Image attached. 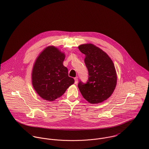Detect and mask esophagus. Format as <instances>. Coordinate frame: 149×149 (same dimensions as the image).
Listing matches in <instances>:
<instances>
[{
	"label": "esophagus",
	"instance_id": "obj_1",
	"mask_svg": "<svg viewBox=\"0 0 149 149\" xmlns=\"http://www.w3.org/2000/svg\"><path fill=\"white\" fill-rule=\"evenodd\" d=\"M74 80H75V84H77L78 81V78H74Z\"/></svg>",
	"mask_w": 149,
	"mask_h": 149
}]
</instances>
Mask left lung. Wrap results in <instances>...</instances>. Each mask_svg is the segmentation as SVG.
<instances>
[{
  "label": "left lung",
  "mask_w": 149,
  "mask_h": 149,
  "mask_svg": "<svg viewBox=\"0 0 149 149\" xmlns=\"http://www.w3.org/2000/svg\"><path fill=\"white\" fill-rule=\"evenodd\" d=\"M78 49L86 56L84 63L88 72L87 82L80 81L78 88L89 103H101L116 88L117 77L114 63L105 52L93 44L81 45Z\"/></svg>",
  "instance_id": "8db88e82"
}]
</instances>
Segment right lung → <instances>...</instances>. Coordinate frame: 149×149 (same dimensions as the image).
I'll use <instances>...</instances> for the list:
<instances>
[{
  "mask_svg": "<svg viewBox=\"0 0 149 149\" xmlns=\"http://www.w3.org/2000/svg\"><path fill=\"white\" fill-rule=\"evenodd\" d=\"M65 58V54L54 46L46 47L36 58L32 71V84L42 98L54 101L75 82L68 77V69L63 65Z\"/></svg>",
  "mask_w": 149,
  "mask_h": 149,
  "instance_id": "obj_1",
  "label": "right lung"
}]
</instances>
